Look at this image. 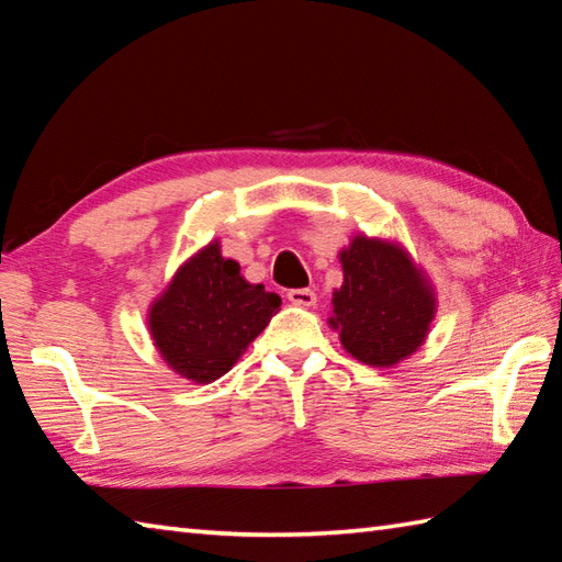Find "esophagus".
I'll list each match as a JSON object with an SVG mask.
<instances>
[{
    "mask_svg": "<svg viewBox=\"0 0 562 562\" xmlns=\"http://www.w3.org/2000/svg\"><path fill=\"white\" fill-rule=\"evenodd\" d=\"M288 300L296 306H314L316 304V294L314 290H290Z\"/></svg>",
    "mask_w": 562,
    "mask_h": 562,
    "instance_id": "esophagus-1",
    "label": "esophagus"
}]
</instances>
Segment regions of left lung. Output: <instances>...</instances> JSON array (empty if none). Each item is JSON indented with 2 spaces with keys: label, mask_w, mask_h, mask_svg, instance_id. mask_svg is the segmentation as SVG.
<instances>
[{
  "label": "left lung",
  "mask_w": 562,
  "mask_h": 562,
  "mask_svg": "<svg viewBox=\"0 0 562 562\" xmlns=\"http://www.w3.org/2000/svg\"><path fill=\"white\" fill-rule=\"evenodd\" d=\"M338 258L342 284L333 292L328 326L345 352L376 369L408 360L437 314L432 280L393 238L355 234Z\"/></svg>",
  "instance_id": "1"
}]
</instances>
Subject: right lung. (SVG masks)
Masks as SVG:
<instances>
[{"instance_id": "add662e5", "label": "right lung", "mask_w": 562, "mask_h": 562, "mask_svg": "<svg viewBox=\"0 0 562 562\" xmlns=\"http://www.w3.org/2000/svg\"><path fill=\"white\" fill-rule=\"evenodd\" d=\"M280 304L278 294L250 284L214 238L178 266L149 304L147 326L154 348L178 376L212 384L238 362Z\"/></svg>"}]
</instances>
